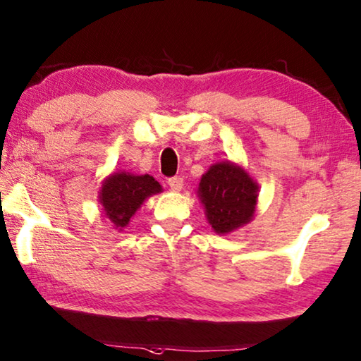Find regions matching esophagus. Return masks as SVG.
I'll return each mask as SVG.
<instances>
[{"label": "esophagus", "mask_w": 361, "mask_h": 361, "mask_svg": "<svg viewBox=\"0 0 361 361\" xmlns=\"http://www.w3.org/2000/svg\"><path fill=\"white\" fill-rule=\"evenodd\" d=\"M167 183H169L171 191H181V188H183L181 176H171V178H169Z\"/></svg>", "instance_id": "esophagus-1"}]
</instances>
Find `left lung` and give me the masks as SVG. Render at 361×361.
Listing matches in <instances>:
<instances>
[{"label":"left lung","instance_id":"obj_1","mask_svg":"<svg viewBox=\"0 0 361 361\" xmlns=\"http://www.w3.org/2000/svg\"><path fill=\"white\" fill-rule=\"evenodd\" d=\"M259 186L233 162L214 164L199 183V199L215 233L228 234L254 219Z\"/></svg>","mask_w":361,"mask_h":361}]
</instances>
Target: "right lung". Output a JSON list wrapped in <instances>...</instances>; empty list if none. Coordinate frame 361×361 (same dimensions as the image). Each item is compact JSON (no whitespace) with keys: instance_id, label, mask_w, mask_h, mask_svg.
Segmentation results:
<instances>
[{"instance_id":"obj_1","label":"right lung","mask_w":361,"mask_h":361,"mask_svg":"<svg viewBox=\"0 0 361 361\" xmlns=\"http://www.w3.org/2000/svg\"><path fill=\"white\" fill-rule=\"evenodd\" d=\"M162 192V186L151 175H131L118 171L102 181L99 202L104 215L112 221L116 230L122 231L128 226L130 219L141 207V204L152 194Z\"/></svg>"}]
</instances>
